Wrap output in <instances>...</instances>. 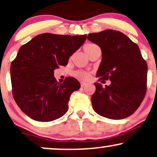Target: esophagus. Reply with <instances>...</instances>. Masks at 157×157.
<instances>
[{
  "label": "esophagus",
  "instance_id": "esophagus-1",
  "mask_svg": "<svg viewBox=\"0 0 157 157\" xmlns=\"http://www.w3.org/2000/svg\"><path fill=\"white\" fill-rule=\"evenodd\" d=\"M86 85V83H85V82H83V81H81V86H82V87H83V86H85Z\"/></svg>",
  "mask_w": 157,
  "mask_h": 157
}]
</instances>
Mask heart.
Wrapping results in <instances>:
<instances>
[{
    "instance_id": "obj_1",
    "label": "heart",
    "mask_w": 157,
    "mask_h": 157,
    "mask_svg": "<svg viewBox=\"0 0 157 157\" xmlns=\"http://www.w3.org/2000/svg\"><path fill=\"white\" fill-rule=\"evenodd\" d=\"M95 46H97L96 44H92V43L86 44V45L84 46V48H83V50H84L85 52L87 53V52H88L91 48H94V47H95ZM74 76H75V77H76L77 78L80 79V80H86V79L88 78L89 74H88V73L86 72V71L79 70V71H76V72L74 73Z\"/></svg>"
}]
</instances>
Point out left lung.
<instances>
[{
  "mask_svg": "<svg viewBox=\"0 0 157 157\" xmlns=\"http://www.w3.org/2000/svg\"><path fill=\"white\" fill-rule=\"evenodd\" d=\"M87 38L101 50L102 58L97 72L99 81H111L105 87L94 83V110L109 119L129 117L138 108L146 91L148 67L139 48L125 34L115 30L91 33Z\"/></svg>",
  "mask_w": 157,
  "mask_h": 157,
  "instance_id": "left-lung-1",
  "label": "left lung"
}]
</instances>
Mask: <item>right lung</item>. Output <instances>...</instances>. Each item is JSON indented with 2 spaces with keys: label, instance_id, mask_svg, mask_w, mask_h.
<instances>
[{
  "label": "right lung",
  "instance_id": "right-lung-1",
  "mask_svg": "<svg viewBox=\"0 0 157 157\" xmlns=\"http://www.w3.org/2000/svg\"><path fill=\"white\" fill-rule=\"evenodd\" d=\"M86 36L44 33L20 48L11 66L12 92L17 105L30 118L50 122L67 113L71 94L80 89V83L73 77L57 82L54 71L68 64Z\"/></svg>",
  "mask_w": 157,
  "mask_h": 157
}]
</instances>
